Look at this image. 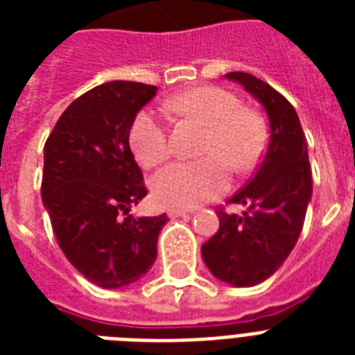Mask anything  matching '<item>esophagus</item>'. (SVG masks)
<instances>
[{"instance_id": "esophagus-1", "label": "esophagus", "mask_w": 355, "mask_h": 355, "mask_svg": "<svg viewBox=\"0 0 355 355\" xmlns=\"http://www.w3.org/2000/svg\"><path fill=\"white\" fill-rule=\"evenodd\" d=\"M167 216L171 217V219H175V217L188 216V211L180 210V208H167Z\"/></svg>"}]
</instances>
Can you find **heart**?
<instances>
[{
  "label": "heart",
  "instance_id": "heart-1",
  "mask_svg": "<svg viewBox=\"0 0 355 355\" xmlns=\"http://www.w3.org/2000/svg\"><path fill=\"white\" fill-rule=\"evenodd\" d=\"M167 108L178 118L205 128L199 162H173L150 178V191L160 205L195 208L227 191L230 166L252 169L265 149L261 119L243 108L239 97L216 86H200L173 97ZM130 149L144 167L160 164L171 153L169 130L153 110H141L128 134Z\"/></svg>",
  "mask_w": 355,
  "mask_h": 355
}]
</instances>
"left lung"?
Returning <instances> with one entry per match:
<instances>
[{
    "label": "left lung",
    "instance_id": "8db88e82",
    "mask_svg": "<svg viewBox=\"0 0 355 355\" xmlns=\"http://www.w3.org/2000/svg\"><path fill=\"white\" fill-rule=\"evenodd\" d=\"M261 103L269 118V145L250 182L228 202L241 216L219 210V230L202 245L206 267L234 287L261 284L280 269L302 232L313 180L308 141L297 110L267 83L245 71L225 75Z\"/></svg>",
    "mask_w": 355,
    "mask_h": 355
}]
</instances>
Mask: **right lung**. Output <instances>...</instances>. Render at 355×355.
I'll list each match as a JSON object with an SVG mask.
<instances>
[{
    "label": "right lung",
    "instance_id": "obj_1",
    "mask_svg": "<svg viewBox=\"0 0 355 355\" xmlns=\"http://www.w3.org/2000/svg\"><path fill=\"white\" fill-rule=\"evenodd\" d=\"M156 90L130 80L96 86L64 110L44 147L42 202L58 247L105 289L130 286L153 267L169 221L166 214L128 216L147 195L128 134Z\"/></svg>",
    "mask_w": 355,
    "mask_h": 355
}]
</instances>
